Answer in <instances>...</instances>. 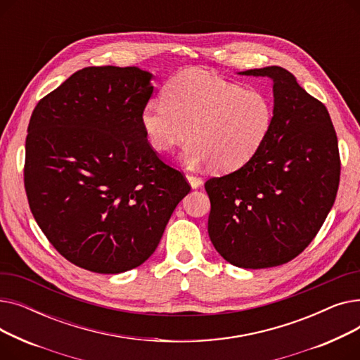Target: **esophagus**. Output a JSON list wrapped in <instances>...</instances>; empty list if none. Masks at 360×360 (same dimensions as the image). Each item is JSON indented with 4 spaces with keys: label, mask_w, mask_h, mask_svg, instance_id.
Masks as SVG:
<instances>
[{
    "label": "esophagus",
    "mask_w": 360,
    "mask_h": 360,
    "mask_svg": "<svg viewBox=\"0 0 360 360\" xmlns=\"http://www.w3.org/2000/svg\"><path fill=\"white\" fill-rule=\"evenodd\" d=\"M186 181L190 182V185L194 188H200L202 185V179L200 176H194V175H186Z\"/></svg>",
    "instance_id": "34e87169"
}]
</instances>
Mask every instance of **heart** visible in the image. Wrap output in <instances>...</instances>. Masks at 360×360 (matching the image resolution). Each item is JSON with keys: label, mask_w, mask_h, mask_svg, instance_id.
I'll return each instance as SVG.
<instances>
[{"label": "heart", "mask_w": 360, "mask_h": 360, "mask_svg": "<svg viewBox=\"0 0 360 360\" xmlns=\"http://www.w3.org/2000/svg\"><path fill=\"white\" fill-rule=\"evenodd\" d=\"M163 101L141 112V127L151 148L167 153L186 141L185 162L209 163L226 174L247 165L271 134L274 101L267 91L247 89L214 72L185 70L170 80Z\"/></svg>", "instance_id": "heart-1"}]
</instances>
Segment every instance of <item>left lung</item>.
<instances>
[{"label":"left lung","instance_id":"8db88e82","mask_svg":"<svg viewBox=\"0 0 360 360\" xmlns=\"http://www.w3.org/2000/svg\"><path fill=\"white\" fill-rule=\"evenodd\" d=\"M273 82L271 134L247 165L204 184L216 251L242 269L286 264L312 242L334 204L340 182L335 129L327 108L288 70L240 71Z\"/></svg>","mask_w":360,"mask_h":360}]
</instances>
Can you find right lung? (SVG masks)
<instances>
[{"mask_svg":"<svg viewBox=\"0 0 360 360\" xmlns=\"http://www.w3.org/2000/svg\"><path fill=\"white\" fill-rule=\"evenodd\" d=\"M151 77L137 67H86L30 117L25 188L32 214L56 251L93 273L141 266L191 190L144 136Z\"/></svg>","mask_w":360,"mask_h":360,"instance_id":"1","label":"right lung"}]
</instances>
